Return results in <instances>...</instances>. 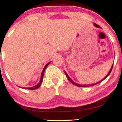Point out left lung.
<instances>
[{
    "label": "left lung",
    "mask_w": 122,
    "mask_h": 122,
    "mask_svg": "<svg viewBox=\"0 0 122 122\" xmlns=\"http://www.w3.org/2000/svg\"><path fill=\"white\" fill-rule=\"evenodd\" d=\"M94 26H95V27H99H99H100V26H99V25H97V24H96V23H94ZM112 67H113V65L112 66V67H111V69H110V72H108V73L107 74V75L106 76V77H105L104 78V79H103V80H101V81H99V82H97V83H96H96L94 84H89V85H80V84H77V83H75V82H73V81L72 80H71V79H70V78H69V77L68 76V75H67V74H66V73L65 72V75L66 76L67 78H68V80H69L70 81H71V82H72V83L73 84H74V85H76V86H80V87H85V86H93V85H95L97 84H99V83H100V82H102V81H103V80H104V79H106V78H107V77L108 76V75H110V73L111 72V71H112Z\"/></svg>",
    "instance_id": "1"
}]
</instances>
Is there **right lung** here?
<instances>
[{"label":"right lung","mask_w":122,"mask_h":122,"mask_svg":"<svg viewBox=\"0 0 122 122\" xmlns=\"http://www.w3.org/2000/svg\"><path fill=\"white\" fill-rule=\"evenodd\" d=\"M50 63V62H48L47 64L45 66L44 68H43L42 72V73H41V80H40V82H39L38 84L37 85H36V86H33V87H31V88H26V89H31V90H33V89H37V88H38L40 86L41 84H42V79H43V74H44V72H45V70L46 68V67L48 66L49 64Z\"/></svg>","instance_id":"right-lung-1"}]
</instances>
